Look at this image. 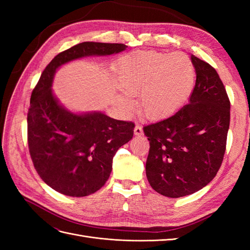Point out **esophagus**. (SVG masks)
Masks as SVG:
<instances>
[{"instance_id": "1", "label": "esophagus", "mask_w": 250, "mask_h": 250, "mask_svg": "<svg viewBox=\"0 0 250 250\" xmlns=\"http://www.w3.org/2000/svg\"><path fill=\"white\" fill-rule=\"evenodd\" d=\"M134 134L135 135H139V137L143 134V129H142V127L139 124L135 125V127H134Z\"/></svg>"}]
</instances>
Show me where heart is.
Segmentation results:
<instances>
[{
    "mask_svg": "<svg viewBox=\"0 0 250 250\" xmlns=\"http://www.w3.org/2000/svg\"><path fill=\"white\" fill-rule=\"evenodd\" d=\"M120 89L127 96L141 94V109L149 119H160L177 110L190 96L195 69L188 56L156 51L134 52L116 63ZM124 110H130V98L117 95Z\"/></svg>",
    "mask_w": 250,
    "mask_h": 250,
    "instance_id": "1",
    "label": "heart"
}]
</instances>
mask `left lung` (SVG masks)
Returning <instances> with one entry per match:
<instances>
[{"label": "left lung", "mask_w": 250, "mask_h": 250, "mask_svg": "<svg viewBox=\"0 0 250 250\" xmlns=\"http://www.w3.org/2000/svg\"><path fill=\"white\" fill-rule=\"evenodd\" d=\"M196 83L190 101L173 116L144 127L150 143L146 175L154 191L178 198L201 190L220 169L230 102L213 66L191 55Z\"/></svg>", "instance_id": "8db88e82"}]
</instances>
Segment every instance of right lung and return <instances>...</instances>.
<instances>
[{
	"instance_id": "obj_1",
	"label": "right lung",
	"mask_w": 250,
	"mask_h": 250,
	"mask_svg": "<svg viewBox=\"0 0 250 250\" xmlns=\"http://www.w3.org/2000/svg\"><path fill=\"white\" fill-rule=\"evenodd\" d=\"M126 48L124 43H78L52 59L33 89L27 117L29 152L41 178L58 193L83 197L100 190L118 149L132 139L134 124L100 111L67 110L51 88L56 70L75 59L117 54Z\"/></svg>"
}]
</instances>
